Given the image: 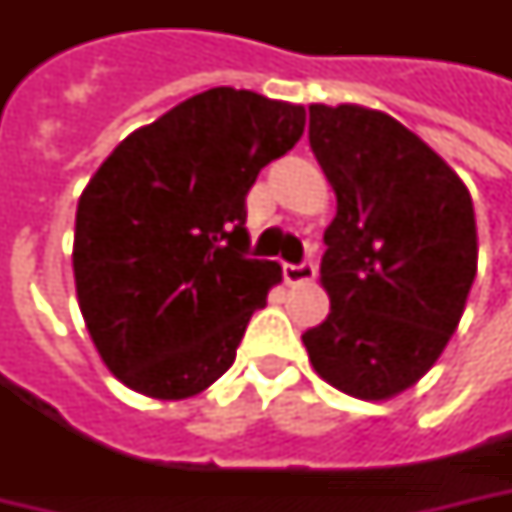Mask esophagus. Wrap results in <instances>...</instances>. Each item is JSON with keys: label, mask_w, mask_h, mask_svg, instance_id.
Listing matches in <instances>:
<instances>
[{"label": "esophagus", "mask_w": 512, "mask_h": 512, "mask_svg": "<svg viewBox=\"0 0 512 512\" xmlns=\"http://www.w3.org/2000/svg\"><path fill=\"white\" fill-rule=\"evenodd\" d=\"M285 285L296 287V285H307V282H313V276H316V265L313 262H302V265H285Z\"/></svg>", "instance_id": "34e87169"}]
</instances>
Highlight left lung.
Instances as JSON below:
<instances>
[{
  "label": "left lung",
  "instance_id": "1",
  "mask_svg": "<svg viewBox=\"0 0 512 512\" xmlns=\"http://www.w3.org/2000/svg\"><path fill=\"white\" fill-rule=\"evenodd\" d=\"M310 148L336 193L319 282L330 313L302 342L313 370L384 402L439 362L476 279L470 190L402 122L362 105H310Z\"/></svg>",
  "mask_w": 512,
  "mask_h": 512
}]
</instances>
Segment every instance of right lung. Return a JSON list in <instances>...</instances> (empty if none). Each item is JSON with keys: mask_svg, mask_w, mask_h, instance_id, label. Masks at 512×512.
Listing matches in <instances>:
<instances>
[{"mask_svg": "<svg viewBox=\"0 0 512 512\" xmlns=\"http://www.w3.org/2000/svg\"><path fill=\"white\" fill-rule=\"evenodd\" d=\"M305 133V108L210 88L133 130L90 176L73 230L76 299L102 362L162 402L207 390L282 282L245 259V196Z\"/></svg>", "mask_w": 512, "mask_h": 512, "instance_id": "add662e5", "label": "right lung"}]
</instances>
